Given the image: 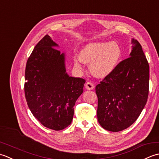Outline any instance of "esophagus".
<instances>
[{
	"instance_id": "esophagus-1",
	"label": "esophagus",
	"mask_w": 159,
	"mask_h": 159,
	"mask_svg": "<svg viewBox=\"0 0 159 159\" xmlns=\"http://www.w3.org/2000/svg\"><path fill=\"white\" fill-rule=\"evenodd\" d=\"M85 87H86V89L88 90H93V89H94V88H95V86H94V84L92 82H86Z\"/></svg>"
}]
</instances>
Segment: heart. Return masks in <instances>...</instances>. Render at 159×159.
Returning <instances> with one entry per match:
<instances>
[{
	"label": "heart",
	"mask_w": 159,
	"mask_h": 159,
	"mask_svg": "<svg viewBox=\"0 0 159 159\" xmlns=\"http://www.w3.org/2000/svg\"><path fill=\"white\" fill-rule=\"evenodd\" d=\"M121 56V47L115 42H98L86 44L81 51L80 57H74V63L78 68H82L84 61L90 63L94 75L104 77L115 70Z\"/></svg>",
	"instance_id": "obj_1"
}]
</instances>
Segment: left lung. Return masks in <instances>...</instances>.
Returning <instances> with one entry per match:
<instances>
[{"mask_svg":"<svg viewBox=\"0 0 159 159\" xmlns=\"http://www.w3.org/2000/svg\"><path fill=\"white\" fill-rule=\"evenodd\" d=\"M129 57L119 62L113 72L96 86L98 98L97 116L106 130L119 132L136 121L146 104L150 67L137 40Z\"/></svg>","mask_w":159,"mask_h":159,"instance_id":"obj_1","label":"left lung"}]
</instances>
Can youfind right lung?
Listing matches in <instances>:
<instances>
[{"mask_svg": "<svg viewBox=\"0 0 159 159\" xmlns=\"http://www.w3.org/2000/svg\"><path fill=\"white\" fill-rule=\"evenodd\" d=\"M56 47L46 35L34 47L26 64L25 94L35 117L46 128L61 130L71 124L86 80L68 75L65 55Z\"/></svg>", "mask_w": 159, "mask_h": 159, "instance_id": "add662e5", "label": "right lung"}]
</instances>
